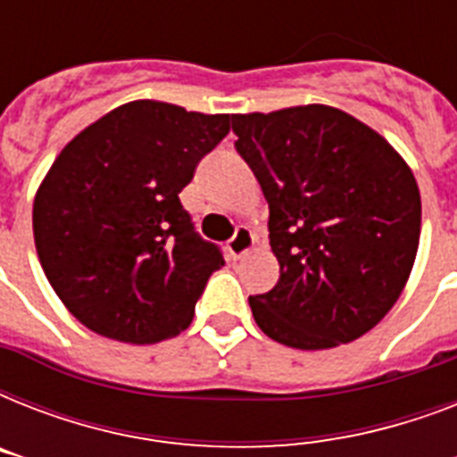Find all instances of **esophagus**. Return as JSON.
I'll return each instance as SVG.
<instances>
[{
  "instance_id": "1",
  "label": "esophagus",
  "mask_w": 457,
  "mask_h": 457,
  "mask_svg": "<svg viewBox=\"0 0 457 457\" xmlns=\"http://www.w3.org/2000/svg\"><path fill=\"white\" fill-rule=\"evenodd\" d=\"M253 246V235L249 228H237L235 237L228 242V253L232 258H242Z\"/></svg>"
}]
</instances>
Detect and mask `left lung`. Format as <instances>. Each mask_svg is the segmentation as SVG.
I'll list each match as a JSON object with an SVG mask.
<instances>
[{
  "mask_svg": "<svg viewBox=\"0 0 457 457\" xmlns=\"http://www.w3.org/2000/svg\"><path fill=\"white\" fill-rule=\"evenodd\" d=\"M232 130L279 261L278 285L249 296L256 325L301 351L362 337L415 263L422 204L411 168L382 135L322 104L232 116Z\"/></svg>",
  "mask_w": 457,
  "mask_h": 457,
  "instance_id": "1",
  "label": "left lung"
}]
</instances>
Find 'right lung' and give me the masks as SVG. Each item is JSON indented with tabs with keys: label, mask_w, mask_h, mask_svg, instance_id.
Listing matches in <instances>:
<instances>
[{
	"label": "right lung",
	"mask_w": 457,
	"mask_h": 457,
	"mask_svg": "<svg viewBox=\"0 0 457 457\" xmlns=\"http://www.w3.org/2000/svg\"><path fill=\"white\" fill-rule=\"evenodd\" d=\"M229 132V116L163 102L118 106L78 135L32 206L39 263L92 332L156 344L189 327L222 251L178 194Z\"/></svg>",
	"instance_id": "1"
}]
</instances>
